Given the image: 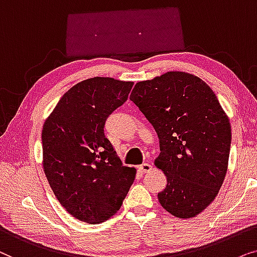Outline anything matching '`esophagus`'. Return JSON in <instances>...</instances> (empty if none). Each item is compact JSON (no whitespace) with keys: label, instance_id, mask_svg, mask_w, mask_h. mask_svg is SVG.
Returning a JSON list of instances; mask_svg holds the SVG:
<instances>
[{"label":"esophagus","instance_id":"obj_1","mask_svg":"<svg viewBox=\"0 0 257 257\" xmlns=\"http://www.w3.org/2000/svg\"><path fill=\"white\" fill-rule=\"evenodd\" d=\"M152 169H153V166L150 163H142L141 166H139L140 173H142V174L149 173Z\"/></svg>","mask_w":257,"mask_h":257}]
</instances>
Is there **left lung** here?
<instances>
[{
	"label": "left lung",
	"mask_w": 257,
	"mask_h": 257,
	"mask_svg": "<svg viewBox=\"0 0 257 257\" xmlns=\"http://www.w3.org/2000/svg\"><path fill=\"white\" fill-rule=\"evenodd\" d=\"M131 101L159 136L155 166L167 176L161 206L176 217L196 216L216 197L228 168L231 128L216 95L197 76L169 71L138 82Z\"/></svg>",
	"instance_id": "obj_1"
}]
</instances>
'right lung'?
Wrapping results in <instances>:
<instances>
[{
  "mask_svg": "<svg viewBox=\"0 0 257 257\" xmlns=\"http://www.w3.org/2000/svg\"><path fill=\"white\" fill-rule=\"evenodd\" d=\"M134 82L93 77L61 97L42 129L43 169L59 202L90 224L111 217L134 182L104 136L108 116L128 98Z\"/></svg>",
  "mask_w": 257,
  "mask_h": 257,
  "instance_id": "1",
  "label": "right lung"
}]
</instances>
